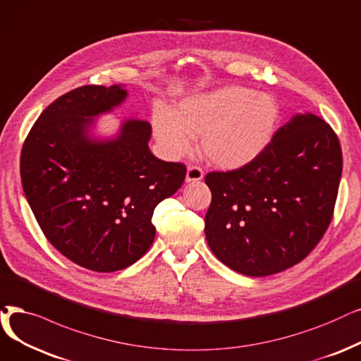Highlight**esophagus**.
I'll list each match as a JSON object with an SVG mask.
<instances>
[{
	"instance_id": "34e87169",
	"label": "esophagus",
	"mask_w": 361,
	"mask_h": 361,
	"mask_svg": "<svg viewBox=\"0 0 361 361\" xmlns=\"http://www.w3.org/2000/svg\"><path fill=\"white\" fill-rule=\"evenodd\" d=\"M204 178V171L200 166H190L186 170V182H197Z\"/></svg>"
}]
</instances>
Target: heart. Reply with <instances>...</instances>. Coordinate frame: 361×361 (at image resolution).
Returning <instances> with one entry per match:
<instances>
[{"label": "heart", "instance_id": "1", "mask_svg": "<svg viewBox=\"0 0 361 361\" xmlns=\"http://www.w3.org/2000/svg\"><path fill=\"white\" fill-rule=\"evenodd\" d=\"M280 121L276 97L241 85H225L185 97L175 114L154 111V133L169 155L188 152L201 133V152L222 169H240L261 155Z\"/></svg>", "mask_w": 361, "mask_h": 361}]
</instances>
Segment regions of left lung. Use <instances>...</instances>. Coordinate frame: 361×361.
<instances>
[{
  "label": "left lung",
  "instance_id": "1",
  "mask_svg": "<svg viewBox=\"0 0 361 361\" xmlns=\"http://www.w3.org/2000/svg\"><path fill=\"white\" fill-rule=\"evenodd\" d=\"M342 175L336 133L312 114H296L256 160L210 171L204 218L209 246L222 264L265 277L300 262L334 218Z\"/></svg>",
  "mask_w": 361,
  "mask_h": 361
}]
</instances>
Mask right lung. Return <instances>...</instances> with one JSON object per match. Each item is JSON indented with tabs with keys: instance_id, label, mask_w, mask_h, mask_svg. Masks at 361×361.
<instances>
[{
	"instance_id": "1",
	"label": "right lung",
	"mask_w": 361,
	"mask_h": 361,
	"mask_svg": "<svg viewBox=\"0 0 361 361\" xmlns=\"http://www.w3.org/2000/svg\"><path fill=\"white\" fill-rule=\"evenodd\" d=\"M120 85H82L41 112L20 154L27 203L46 238L74 264L96 272L130 267L155 237L157 204L185 180L182 163L149 151L151 124L123 123L112 140H93V117L126 99Z\"/></svg>"
}]
</instances>
